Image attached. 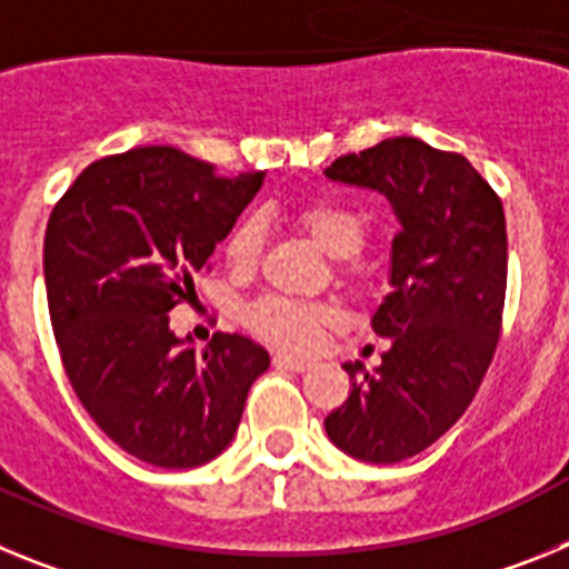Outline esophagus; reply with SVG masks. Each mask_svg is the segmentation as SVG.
<instances>
[{"mask_svg":"<svg viewBox=\"0 0 569 569\" xmlns=\"http://www.w3.org/2000/svg\"><path fill=\"white\" fill-rule=\"evenodd\" d=\"M273 365L284 367V370H293V373H305V370H310V365H313V361L301 359V356L279 353V356H273Z\"/></svg>","mask_w":569,"mask_h":569,"instance_id":"1","label":"esophagus"}]
</instances>
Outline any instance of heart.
Returning a JSON list of instances; mask_svg holds the SVG:
<instances>
[{"instance_id":"b5f03b06","label":"heart","mask_w":569,"mask_h":569,"mask_svg":"<svg viewBox=\"0 0 569 569\" xmlns=\"http://www.w3.org/2000/svg\"><path fill=\"white\" fill-rule=\"evenodd\" d=\"M293 219L325 253L336 259H350L359 253L370 230L367 216L356 204L330 196L299 202L293 208ZM261 244H264V224L259 216H241L224 236V261L239 273H248L259 261ZM333 321L336 310L328 305L288 299V296H261L244 310V325L259 339L284 350H308L319 341L321 330Z\"/></svg>"}]
</instances>
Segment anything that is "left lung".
<instances>
[{"instance_id":"obj_1","label":"left lung","mask_w":569,"mask_h":569,"mask_svg":"<svg viewBox=\"0 0 569 569\" xmlns=\"http://www.w3.org/2000/svg\"><path fill=\"white\" fill-rule=\"evenodd\" d=\"M325 173L379 190L399 216L390 284L373 330L390 339L376 373L325 419L330 441L373 465L410 459L465 416L501 336L507 224L499 193L461 153L396 136L339 156Z\"/></svg>"}]
</instances>
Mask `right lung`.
Listing matches in <instances>:
<instances>
[{"instance_id":"obj_1","label":"right lung","mask_w":569,"mask_h":569,"mask_svg":"<svg viewBox=\"0 0 569 569\" xmlns=\"http://www.w3.org/2000/svg\"><path fill=\"white\" fill-rule=\"evenodd\" d=\"M264 173H216L168 144L88 164L53 204L44 288L70 387L110 441L156 467H199L233 441L248 390L270 367L248 336L216 333L204 353L170 330L193 299Z\"/></svg>"}]
</instances>
